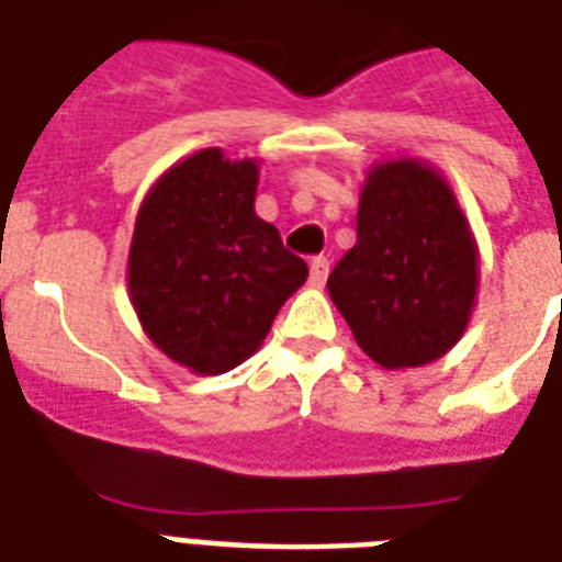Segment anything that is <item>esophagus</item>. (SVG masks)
<instances>
[{"label": "esophagus", "instance_id": "esophagus-1", "mask_svg": "<svg viewBox=\"0 0 562 562\" xmlns=\"http://www.w3.org/2000/svg\"><path fill=\"white\" fill-rule=\"evenodd\" d=\"M326 277H329V259L326 256H315L312 259V265H308V280H312V285H324Z\"/></svg>", "mask_w": 562, "mask_h": 562}]
</instances>
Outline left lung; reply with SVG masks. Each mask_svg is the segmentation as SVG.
I'll return each mask as SVG.
<instances>
[{"label": "left lung", "mask_w": 562, "mask_h": 562, "mask_svg": "<svg viewBox=\"0 0 562 562\" xmlns=\"http://www.w3.org/2000/svg\"><path fill=\"white\" fill-rule=\"evenodd\" d=\"M356 224V245L326 280L356 344L384 370L443 359L479 294V245L452 187L414 157L375 162Z\"/></svg>", "instance_id": "1"}]
</instances>
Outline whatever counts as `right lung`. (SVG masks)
<instances>
[{
    "label": "right lung",
    "mask_w": 562,
    "mask_h": 562,
    "mask_svg": "<svg viewBox=\"0 0 562 562\" xmlns=\"http://www.w3.org/2000/svg\"><path fill=\"white\" fill-rule=\"evenodd\" d=\"M259 160L203 148L162 171L136 212L131 303L154 347L180 368L218 375L262 347L308 268L256 215Z\"/></svg>",
    "instance_id": "add662e5"
}]
</instances>
